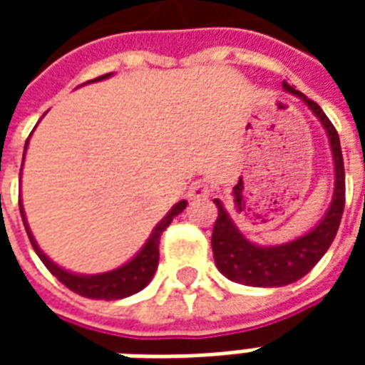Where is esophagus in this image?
Listing matches in <instances>:
<instances>
[{
  "label": "esophagus",
  "mask_w": 365,
  "mask_h": 365,
  "mask_svg": "<svg viewBox=\"0 0 365 365\" xmlns=\"http://www.w3.org/2000/svg\"><path fill=\"white\" fill-rule=\"evenodd\" d=\"M209 195V183L205 180H195L191 183L190 191H187V197L190 199H205Z\"/></svg>",
  "instance_id": "obj_1"
}]
</instances>
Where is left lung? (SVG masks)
Masks as SVG:
<instances>
[{
  "label": "left lung",
  "instance_id": "8db88e82",
  "mask_svg": "<svg viewBox=\"0 0 365 365\" xmlns=\"http://www.w3.org/2000/svg\"><path fill=\"white\" fill-rule=\"evenodd\" d=\"M283 90L305 101L307 107L314 113V117L321 120L327 130L334 162V193L329 211L313 230L291 242L277 246H258L250 242L230 219L221 199H213L219 209L211 237L215 266L230 282L252 287H282L309 274L332 245L344 211V160L336 128L313 99H307L287 82H283Z\"/></svg>",
  "mask_w": 365,
  "mask_h": 365
}]
</instances>
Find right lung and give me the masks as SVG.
Wrapping results in <instances>:
<instances>
[{"label": "right lung", "instance_id": "obj_1", "mask_svg": "<svg viewBox=\"0 0 365 365\" xmlns=\"http://www.w3.org/2000/svg\"><path fill=\"white\" fill-rule=\"evenodd\" d=\"M113 74H105L99 76L96 80L91 82H99V80H105ZM29 146V138L27 144H25V150ZM23 160H25V154H23ZM21 178V174H19ZM187 207V201H180L175 203L168 215L162 219V221L154 227V230L150 232L148 240L144 242V246L136 252V256H133V260H128L127 264H123L120 268L111 269V272H105V274H93V275H83V274H72L68 269L60 268L58 264L46 256V254L41 250V246L36 245L35 237L31 232V227L27 225V217H25V209H23V203L19 199V211H21V219H23V225H25V230H27L29 240L31 245L35 248L36 256L41 258L44 266L48 268L52 275L58 277L60 283H64L68 289H72L78 295L88 299H105V301H115V299H125L128 295H135L140 289H144L150 279L154 277V272L158 268V258H160V237L162 232L168 229V225L174 221V217L182 213L183 209Z\"/></svg>", "mask_w": 365, "mask_h": 365}]
</instances>
